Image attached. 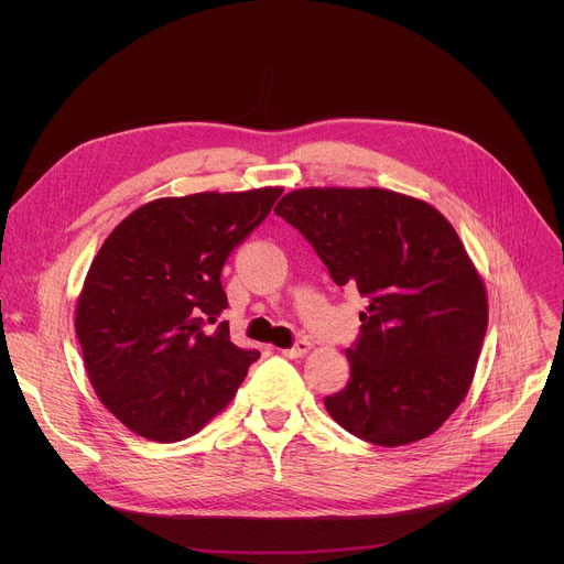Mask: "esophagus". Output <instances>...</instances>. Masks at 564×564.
I'll list each match as a JSON object with an SVG mask.
<instances>
[{
  "label": "esophagus",
  "mask_w": 564,
  "mask_h": 564,
  "mask_svg": "<svg viewBox=\"0 0 564 564\" xmlns=\"http://www.w3.org/2000/svg\"><path fill=\"white\" fill-rule=\"evenodd\" d=\"M307 350H310V341L301 339V341H296L292 348L283 350V355H285V357H290V359H296V357H303Z\"/></svg>",
  "instance_id": "esophagus-1"
}]
</instances>
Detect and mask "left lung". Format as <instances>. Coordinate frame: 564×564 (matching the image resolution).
I'll list each match as a JSON object with an SVG mask.
<instances>
[{"label": "left lung", "instance_id": "1", "mask_svg": "<svg viewBox=\"0 0 564 564\" xmlns=\"http://www.w3.org/2000/svg\"><path fill=\"white\" fill-rule=\"evenodd\" d=\"M333 281L368 299L346 350L348 386L330 417L377 446L435 433L462 404L487 335V290L453 225L429 203L388 192L307 187L274 207Z\"/></svg>", "mask_w": 564, "mask_h": 564}]
</instances>
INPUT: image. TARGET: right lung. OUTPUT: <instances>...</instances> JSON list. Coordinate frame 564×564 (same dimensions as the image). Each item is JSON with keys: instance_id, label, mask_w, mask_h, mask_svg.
I'll list each match as a JSON object with an SVG mask.
<instances>
[{"instance_id": "add662e5", "label": "right lung", "mask_w": 564, "mask_h": 564, "mask_svg": "<svg viewBox=\"0 0 564 564\" xmlns=\"http://www.w3.org/2000/svg\"><path fill=\"white\" fill-rule=\"evenodd\" d=\"M281 187L158 198L129 214L96 254L75 333L102 404L133 433L181 442L236 394L261 357L231 344L227 257L265 220Z\"/></svg>"}]
</instances>
